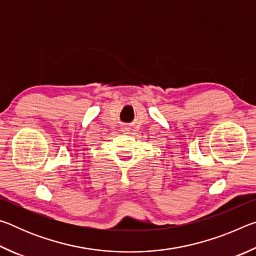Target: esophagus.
<instances>
[{
	"mask_svg": "<svg viewBox=\"0 0 256 256\" xmlns=\"http://www.w3.org/2000/svg\"><path fill=\"white\" fill-rule=\"evenodd\" d=\"M123 132H124L125 134H128V133H130V132H128V128H123Z\"/></svg>",
	"mask_w": 256,
	"mask_h": 256,
	"instance_id": "esophagus-1",
	"label": "esophagus"
}]
</instances>
